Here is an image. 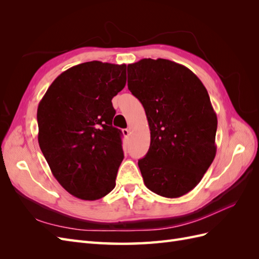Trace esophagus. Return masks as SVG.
I'll use <instances>...</instances> for the list:
<instances>
[{
    "label": "esophagus",
    "mask_w": 259,
    "mask_h": 259,
    "mask_svg": "<svg viewBox=\"0 0 259 259\" xmlns=\"http://www.w3.org/2000/svg\"><path fill=\"white\" fill-rule=\"evenodd\" d=\"M122 133H123L124 137H128L131 134V131L128 128H124V130H122Z\"/></svg>",
    "instance_id": "1"
}]
</instances>
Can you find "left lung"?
Returning <instances> with one entry per match:
<instances>
[{"label":"left lung","instance_id":"1","mask_svg":"<svg viewBox=\"0 0 259 259\" xmlns=\"http://www.w3.org/2000/svg\"><path fill=\"white\" fill-rule=\"evenodd\" d=\"M128 72V90L143 104L150 128V148L138 161L144 183L161 197H182L216 155L217 116L208 93L191 70L167 59H142Z\"/></svg>","mask_w":259,"mask_h":259}]
</instances>
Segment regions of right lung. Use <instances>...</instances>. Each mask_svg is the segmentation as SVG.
Wrapping results in <instances>:
<instances>
[{
    "label": "right lung",
    "instance_id": "1",
    "mask_svg": "<svg viewBox=\"0 0 259 259\" xmlns=\"http://www.w3.org/2000/svg\"><path fill=\"white\" fill-rule=\"evenodd\" d=\"M126 83V65L89 61L58 75L37 107L38 145L54 177L81 200L115 187L124 154L112 126L111 100Z\"/></svg>",
    "mask_w": 259,
    "mask_h": 259
}]
</instances>
